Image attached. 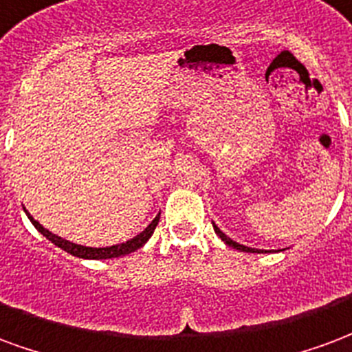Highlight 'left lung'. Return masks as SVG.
I'll use <instances>...</instances> for the list:
<instances>
[{
	"instance_id": "left-lung-1",
	"label": "left lung",
	"mask_w": 352,
	"mask_h": 352,
	"mask_svg": "<svg viewBox=\"0 0 352 352\" xmlns=\"http://www.w3.org/2000/svg\"><path fill=\"white\" fill-rule=\"evenodd\" d=\"M214 230H215V234L219 236V238H221L223 242L227 243V245H230V248H234V250H240V251H245V253H257V251L251 250V248H245V245H240V243H236L234 240H230L229 236L225 234V232H221V230L217 229L215 225H214Z\"/></svg>"
}]
</instances>
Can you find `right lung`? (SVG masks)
<instances>
[{
	"label": "right lung",
	"instance_id": "obj_1",
	"mask_svg": "<svg viewBox=\"0 0 352 352\" xmlns=\"http://www.w3.org/2000/svg\"><path fill=\"white\" fill-rule=\"evenodd\" d=\"M28 217H30V221L33 223V227L39 230L41 234L46 236V238L52 243H56L58 248H61L63 251H67V253H71V255H74V257L78 258H114L123 257V255H127V253H133V251H137L138 248H142V245L150 240V236L153 234V230H155V227H157L159 223L157 215L140 234H137L135 238H131L127 242L118 243V245H110V248H86V245H76V243L63 240L60 236L52 234L50 230H46L45 227H41V223L35 221L30 214H28Z\"/></svg>",
	"mask_w": 352,
	"mask_h": 352
}]
</instances>
